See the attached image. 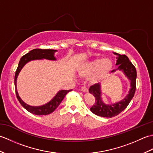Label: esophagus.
I'll list each match as a JSON object with an SVG mask.
<instances>
[{
  "mask_svg": "<svg viewBox=\"0 0 153 153\" xmlns=\"http://www.w3.org/2000/svg\"><path fill=\"white\" fill-rule=\"evenodd\" d=\"M81 91L83 92H88V88L85 86H83L82 87V88H81Z\"/></svg>",
  "mask_w": 153,
  "mask_h": 153,
  "instance_id": "34e87169",
  "label": "esophagus"
}]
</instances>
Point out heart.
<instances>
[{"label":"heart","mask_w":153,"mask_h":153,"mask_svg":"<svg viewBox=\"0 0 153 153\" xmlns=\"http://www.w3.org/2000/svg\"><path fill=\"white\" fill-rule=\"evenodd\" d=\"M112 63L108 58L95 59L84 63L78 70L82 76H90L92 82H97L104 78L111 70Z\"/></svg>","instance_id":"obj_1"}]
</instances>
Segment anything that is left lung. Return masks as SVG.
I'll list each match as a JSON object with an SVG mask.
<instances>
[{
    "instance_id": "obj_1",
    "label": "left lung",
    "mask_w": 153,
    "mask_h": 153,
    "mask_svg": "<svg viewBox=\"0 0 153 153\" xmlns=\"http://www.w3.org/2000/svg\"><path fill=\"white\" fill-rule=\"evenodd\" d=\"M117 60L116 65H118V69L113 70L112 72H114L117 70H122L128 79L131 81V89L129 90L128 95L121 101L111 105H105L101 99H100V86L99 83H96L95 85L90 87L89 92L93 95L95 99V102L90 108L95 114L105 117V118H112V117L118 115L122 112L130 102L133 97L134 96L136 89V78H137V71L135 67L129 61L128 57L125 54H119Z\"/></svg>"
}]
</instances>
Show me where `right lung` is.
I'll return each mask as SVG.
<instances>
[{
    "label": "right lung",
    "mask_w": 153,
    "mask_h": 153,
    "mask_svg": "<svg viewBox=\"0 0 153 153\" xmlns=\"http://www.w3.org/2000/svg\"><path fill=\"white\" fill-rule=\"evenodd\" d=\"M56 50L53 49H41V48H35V49L31 50L28 53L24 55L20 60L19 62L17 70L15 73V77H14V84H15V91L16 93V97L19 100V103L24 108L27 110L28 112L30 113L33 114L35 115H47L49 114L54 112L55 109L59 106L60 102H62L64 98V97L66 95V94L71 91V90H61L58 92L56 96L52 99L50 102L45 104V105L40 106H31L27 105L19 97L18 93L17 92V89H16V79L19 73V71L22 70V68L24 67V65L28 62L33 60H39V59H47V60H55L56 58L54 56V53L56 52Z\"/></svg>",
    "instance_id": "obj_1"
}]
</instances>
